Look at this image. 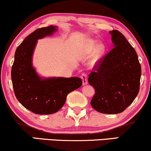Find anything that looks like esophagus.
Listing matches in <instances>:
<instances>
[{"label":"esophagus","instance_id":"obj_1","mask_svg":"<svg viewBox=\"0 0 151 151\" xmlns=\"http://www.w3.org/2000/svg\"><path fill=\"white\" fill-rule=\"evenodd\" d=\"M81 78L82 79V81H83V85H86L88 83V77L87 74L86 73H83L81 74Z\"/></svg>","mask_w":151,"mask_h":151}]
</instances>
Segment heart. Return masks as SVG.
I'll use <instances>...</instances> for the list:
<instances>
[{
    "instance_id": "b5f03b06",
    "label": "heart",
    "mask_w": 151,
    "mask_h": 151,
    "mask_svg": "<svg viewBox=\"0 0 151 151\" xmlns=\"http://www.w3.org/2000/svg\"><path fill=\"white\" fill-rule=\"evenodd\" d=\"M97 43H98V42L96 40H91L88 41L86 44L87 50L91 53H93L94 51L95 60H98L100 58V57L102 56L103 53H104V49H105V47H104V45L103 44L100 43L97 45Z\"/></svg>"
}]
</instances>
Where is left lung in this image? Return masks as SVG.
I'll use <instances>...</instances> for the list:
<instances>
[{
	"mask_svg": "<svg viewBox=\"0 0 151 151\" xmlns=\"http://www.w3.org/2000/svg\"><path fill=\"white\" fill-rule=\"evenodd\" d=\"M114 48L93 68L88 79L94 87L92 107L102 114L123 112L138 95L142 68L136 51L117 30L109 31Z\"/></svg>",
	"mask_w": 151,
	"mask_h": 151,
	"instance_id": "8db88e82",
	"label": "left lung"
}]
</instances>
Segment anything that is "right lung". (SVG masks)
Returning a JSON list of instances; mask_svg holds the SVG:
<instances>
[{
    "mask_svg": "<svg viewBox=\"0 0 151 151\" xmlns=\"http://www.w3.org/2000/svg\"><path fill=\"white\" fill-rule=\"evenodd\" d=\"M57 27L38 28L28 35L17 47L11 77L15 96L19 102L36 114H51L60 110L67 95L82 85L79 77L42 78L32 65L37 40L51 35Z\"/></svg>",
    "mask_w": 151,
    "mask_h": 151,
    "instance_id": "right-lung-1",
    "label": "right lung"
}]
</instances>
